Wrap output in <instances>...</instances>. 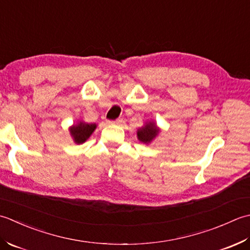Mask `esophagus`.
<instances>
[{
	"mask_svg": "<svg viewBox=\"0 0 250 250\" xmlns=\"http://www.w3.org/2000/svg\"><path fill=\"white\" fill-rule=\"evenodd\" d=\"M109 124H120L122 123V120L118 119V120H114V121H108Z\"/></svg>",
	"mask_w": 250,
	"mask_h": 250,
	"instance_id": "obj_1",
	"label": "esophagus"
}]
</instances>
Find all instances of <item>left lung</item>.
Returning a JSON list of instances; mask_svg holds the SVG:
<instances>
[{
    "instance_id": "obj_1",
    "label": "left lung",
    "mask_w": 250,
    "mask_h": 250,
    "mask_svg": "<svg viewBox=\"0 0 250 250\" xmlns=\"http://www.w3.org/2000/svg\"><path fill=\"white\" fill-rule=\"evenodd\" d=\"M159 131L160 130L156 127L155 123H147L146 125H145V127L138 129V131H137V136H138V139L141 142L149 144V142H151L157 135H159Z\"/></svg>"
}]
</instances>
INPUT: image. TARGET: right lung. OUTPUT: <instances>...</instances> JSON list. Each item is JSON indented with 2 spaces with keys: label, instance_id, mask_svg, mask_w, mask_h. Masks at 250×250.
<instances>
[{
  "label": "right lung",
  "instance_id": "obj_1",
  "mask_svg": "<svg viewBox=\"0 0 250 250\" xmlns=\"http://www.w3.org/2000/svg\"><path fill=\"white\" fill-rule=\"evenodd\" d=\"M96 128V124H87V123H80L74 125L70 128V132L72 135L74 141L76 144H83L84 141L89 138V136L93 134Z\"/></svg>",
  "mask_w": 250,
  "mask_h": 250
}]
</instances>
